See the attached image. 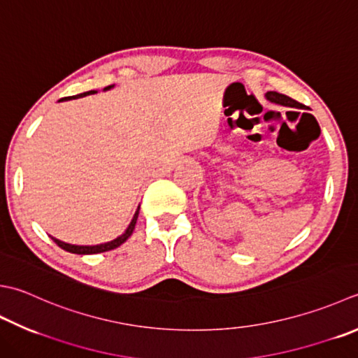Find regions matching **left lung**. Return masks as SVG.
Returning a JSON list of instances; mask_svg holds the SVG:
<instances>
[{
	"label": "left lung",
	"mask_w": 358,
	"mask_h": 358,
	"mask_svg": "<svg viewBox=\"0 0 358 358\" xmlns=\"http://www.w3.org/2000/svg\"><path fill=\"white\" fill-rule=\"evenodd\" d=\"M265 97H267V101L273 102V103H278V105H284V107H292V108H306L303 103H299L296 101H293L292 97L285 96V94H281L278 93V91H267L265 93Z\"/></svg>",
	"instance_id": "left-lung-1"
}]
</instances>
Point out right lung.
Masks as SVG:
<instances>
[{"mask_svg": "<svg viewBox=\"0 0 358 358\" xmlns=\"http://www.w3.org/2000/svg\"><path fill=\"white\" fill-rule=\"evenodd\" d=\"M115 85H108L105 87L103 91H108L113 88ZM96 91H87V93H82L79 96H87V94H94ZM77 96V97H79ZM69 99H74V97H69ZM60 101H68V97H65V99H60ZM138 214H139V206L135 211V215H133V219L130 222V225L127 227V229L124 231V233L121 236H117L116 239L110 241V242H105V243H97V245H74V243H66L63 241H59L55 239V237H52V241L59 245L60 248H63L65 251H69V253H74V255H97V253H103V251H110V250H115L117 248L119 245H122L125 241L129 239V237L131 236L133 229H135V225H136V220H138Z\"/></svg>", "mask_w": 358, "mask_h": 358, "instance_id": "obj_1", "label": "right lung"}]
</instances>
